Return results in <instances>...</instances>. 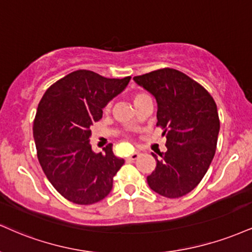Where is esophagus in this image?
<instances>
[{
    "mask_svg": "<svg viewBox=\"0 0 252 252\" xmlns=\"http://www.w3.org/2000/svg\"><path fill=\"white\" fill-rule=\"evenodd\" d=\"M138 157H139V154L134 153V154H131V155H129L128 157H126V159H128V160H135V159H137Z\"/></svg>",
    "mask_w": 252,
    "mask_h": 252,
    "instance_id": "1",
    "label": "esophagus"
}]
</instances>
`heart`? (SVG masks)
I'll list each match as a JSON object with an SVG mask.
<instances>
[{
	"instance_id": "b5f03b06",
	"label": "heart",
	"mask_w": 252,
	"mask_h": 252,
	"mask_svg": "<svg viewBox=\"0 0 252 252\" xmlns=\"http://www.w3.org/2000/svg\"><path fill=\"white\" fill-rule=\"evenodd\" d=\"M148 97H149V96H148L147 94H144V93H134L131 95V99H132V103H134L135 107H137L139 103L143 101V99L148 98ZM109 109H110V103H108V104L105 105L104 111H109Z\"/></svg>"
}]
</instances>
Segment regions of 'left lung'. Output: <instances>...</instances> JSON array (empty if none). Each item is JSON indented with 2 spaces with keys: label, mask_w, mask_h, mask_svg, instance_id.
Returning <instances> with one entry per match:
<instances>
[{
  "label": "left lung",
  "mask_w": 252,
  "mask_h": 252,
  "mask_svg": "<svg viewBox=\"0 0 252 252\" xmlns=\"http://www.w3.org/2000/svg\"><path fill=\"white\" fill-rule=\"evenodd\" d=\"M157 102V126L166 138V153L155 154L156 168L147 177L154 191L178 198L198 186L216 151L220 118L214 98L182 71L163 68L135 76Z\"/></svg>",
  "instance_id": "left-lung-1"
}]
</instances>
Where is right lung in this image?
Returning a JSON list of instances; mask_svg holds the SVG:
<instances>
[{
    "label": "right lung",
    "instance_id": "add662e5",
    "mask_svg": "<svg viewBox=\"0 0 252 252\" xmlns=\"http://www.w3.org/2000/svg\"><path fill=\"white\" fill-rule=\"evenodd\" d=\"M130 78L72 71L48 88L38 103L32 126L38 162L53 187L75 204H94L107 197L124 164L114 155L113 144L95 154L89 138L90 126Z\"/></svg>",
    "mask_w": 252,
    "mask_h": 252
}]
</instances>
